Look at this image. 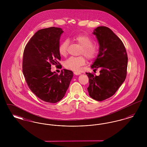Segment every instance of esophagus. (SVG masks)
I'll return each instance as SVG.
<instances>
[{
    "mask_svg": "<svg viewBox=\"0 0 147 147\" xmlns=\"http://www.w3.org/2000/svg\"><path fill=\"white\" fill-rule=\"evenodd\" d=\"M76 75H80L81 74V73H80V72H78V71H74V73Z\"/></svg>",
    "mask_w": 147,
    "mask_h": 147,
    "instance_id": "obj_1",
    "label": "esophagus"
}]
</instances>
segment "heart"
Listing matches in <instances>:
<instances>
[{
	"instance_id": "heart-1",
	"label": "heart",
	"mask_w": 147,
	"mask_h": 147,
	"mask_svg": "<svg viewBox=\"0 0 147 147\" xmlns=\"http://www.w3.org/2000/svg\"><path fill=\"white\" fill-rule=\"evenodd\" d=\"M73 40L82 46L80 55H84L88 59H92L96 56L98 50V45L92 43L93 39L90 36L86 34L77 35L73 37ZM69 45L68 39H65L61 42L58 51L61 56H66L68 55ZM85 62V59L83 57H70L64 62V65L68 69L77 71L80 69Z\"/></svg>"
}]
</instances>
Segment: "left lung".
Segmentation results:
<instances>
[{
  "label": "left lung",
  "instance_id": "1",
  "mask_svg": "<svg viewBox=\"0 0 147 147\" xmlns=\"http://www.w3.org/2000/svg\"><path fill=\"white\" fill-rule=\"evenodd\" d=\"M92 34L97 38L99 51L91 68L100 71L98 76L86 73L89 82L87 89L91 98L101 101L113 95L125 80L128 57L123 42L110 28L98 26Z\"/></svg>",
  "mask_w": 147,
  "mask_h": 147
}]
</instances>
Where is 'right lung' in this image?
Masks as SVG:
<instances>
[{
    "mask_svg": "<svg viewBox=\"0 0 147 147\" xmlns=\"http://www.w3.org/2000/svg\"><path fill=\"white\" fill-rule=\"evenodd\" d=\"M63 31L51 27L38 30L29 40L24 51L22 71L28 88L41 100L56 103L64 96L73 77L63 69L59 75L51 71V64H59V40Z\"/></svg>",
    "mask_w": 147,
    "mask_h": 147,
    "instance_id": "obj_1",
    "label": "right lung"
}]
</instances>
